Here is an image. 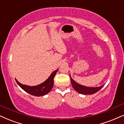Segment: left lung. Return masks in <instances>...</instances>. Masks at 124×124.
Returning a JSON list of instances; mask_svg holds the SVG:
<instances>
[{
	"label": "left lung",
	"mask_w": 124,
	"mask_h": 124,
	"mask_svg": "<svg viewBox=\"0 0 124 124\" xmlns=\"http://www.w3.org/2000/svg\"><path fill=\"white\" fill-rule=\"evenodd\" d=\"M70 80H71V82L72 84V85L74 87L75 90L77 91L78 93H80L82 94H94L95 93H96L99 91V90H101L103 87V86L104 85H102V86L97 87H88L85 86V85H82L79 84L77 83L75 81H74L72 79L70 75Z\"/></svg>",
	"instance_id": "left-lung-1"
}]
</instances>
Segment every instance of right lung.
Masks as SVG:
<instances>
[{
  "label": "right lung",
  "instance_id": "1",
  "mask_svg": "<svg viewBox=\"0 0 124 124\" xmlns=\"http://www.w3.org/2000/svg\"><path fill=\"white\" fill-rule=\"evenodd\" d=\"M57 71L58 69L52 73L49 77L43 83L37 85H35V86H29V85H22L16 79H15V80L18 85L26 92L32 95L40 97V96L45 95L51 91L53 86V83H54V80H53L54 77L56 75Z\"/></svg>",
  "mask_w": 124,
  "mask_h": 124
}]
</instances>
